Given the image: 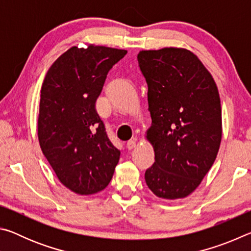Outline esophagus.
<instances>
[{"label":"esophagus","mask_w":251,"mask_h":251,"mask_svg":"<svg viewBox=\"0 0 251 251\" xmlns=\"http://www.w3.org/2000/svg\"><path fill=\"white\" fill-rule=\"evenodd\" d=\"M126 147L128 148L129 151H130V150H133V148H135V147H136V141H135V139H130V141L127 142V144H126Z\"/></svg>","instance_id":"esophagus-1"}]
</instances>
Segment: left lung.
<instances>
[{
	"instance_id": "8db88e82",
	"label": "left lung",
	"mask_w": 251,
	"mask_h": 251,
	"mask_svg": "<svg viewBox=\"0 0 251 251\" xmlns=\"http://www.w3.org/2000/svg\"><path fill=\"white\" fill-rule=\"evenodd\" d=\"M137 59L148 86L151 126L146 137L155 151L146 184L159 198H185L218 154L222 106L217 85L188 50H142Z\"/></svg>"
}]
</instances>
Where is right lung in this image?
I'll return each mask as SVG.
<instances>
[{
    "label": "right lung",
    "instance_id": "right-lung-1",
    "mask_svg": "<svg viewBox=\"0 0 251 251\" xmlns=\"http://www.w3.org/2000/svg\"><path fill=\"white\" fill-rule=\"evenodd\" d=\"M126 53L73 46L53 63L42 85L40 146L58 180L76 194L103 190L120 160L121 151L109 141L95 104L109 70Z\"/></svg>",
    "mask_w": 251,
    "mask_h": 251
}]
</instances>
